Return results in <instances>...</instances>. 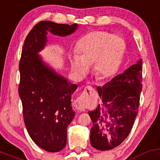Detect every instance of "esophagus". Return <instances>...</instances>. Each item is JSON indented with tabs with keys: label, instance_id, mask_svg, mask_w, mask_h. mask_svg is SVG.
<instances>
[{
	"label": "esophagus",
	"instance_id": "1",
	"mask_svg": "<svg viewBox=\"0 0 160 160\" xmlns=\"http://www.w3.org/2000/svg\"><path fill=\"white\" fill-rule=\"evenodd\" d=\"M94 88L92 86H89V85L88 86H86L85 88V89H84V92H82V94H81V96H82V98H85L88 95V93H87L88 92L90 93V92H92ZM77 102H78L76 105L77 109H78L79 111H85V106L82 104V101H81L79 99H78V100H77Z\"/></svg>",
	"mask_w": 160,
	"mask_h": 160
}]
</instances>
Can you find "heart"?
Wrapping results in <instances>:
<instances>
[{"mask_svg": "<svg viewBox=\"0 0 160 160\" xmlns=\"http://www.w3.org/2000/svg\"><path fill=\"white\" fill-rule=\"evenodd\" d=\"M79 53H73L72 68L78 77L85 76L89 65L94 62V72L101 79L118 72L125 49L123 39L105 31H94L82 37L78 46Z\"/></svg>", "mask_w": 160, "mask_h": 160, "instance_id": "heart-1", "label": "heart"}]
</instances>
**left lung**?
<instances>
[{"label": "left lung", "mask_w": 160, "mask_h": 160, "mask_svg": "<svg viewBox=\"0 0 160 160\" xmlns=\"http://www.w3.org/2000/svg\"><path fill=\"white\" fill-rule=\"evenodd\" d=\"M142 64L140 59L123 73L97 88L101 102L95 110L88 112L93 122L90 141L96 149H114L130 133L140 105Z\"/></svg>", "instance_id": "obj_1"}]
</instances>
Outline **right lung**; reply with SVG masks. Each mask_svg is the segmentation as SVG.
Instances as JSON below:
<instances>
[{
	"instance_id": "add662e5",
	"label": "right lung",
	"mask_w": 160,
	"mask_h": 160,
	"mask_svg": "<svg viewBox=\"0 0 160 160\" xmlns=\"http://www.w3.org/2000/svg\"><path fill=\"white\" fill-rule=\"evenodd\" d=\"M77 27L75 23L40 21L27 36L22 49L18 92L23 120L33 142L47 152H59L66 147L67 128L75 117L71 97L78 86L44 64L38 52L46 45L48 32L66 37Z\"/></svg>"
}]
</instances>
